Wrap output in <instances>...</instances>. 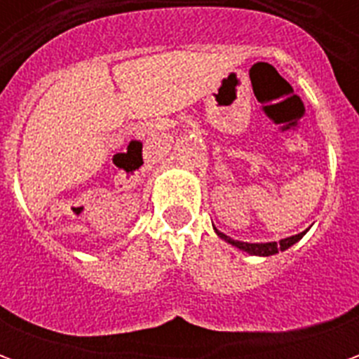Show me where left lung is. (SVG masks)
<instances>
[{
	"instance_id": "left-lung-1",
	"label": "left lung",
	"mask_w": 359,
	"mask_h": 359,
	"mask_svg": "<svg viewBox=\"0 0 359 359\" xmlns=\"http://www.w3.org/2000/svg\"><path fill=\"white\" fill-rule=\"evenodd\" d=\"M213 229H215V226H213ZM215 233H217L219 238H223V241L229 242V244H233L234 248L242 250V252H246V254H250V256L267 257V256H275V254H278V252H285V250H288L290 246H294V244L300 241L302 236L308 233V231L294 234V236H288V238H280L278 242H242V241H234V238L226 236L225 233H221V231H217V229H215Z\"/></svg>"
}]
</instances>
